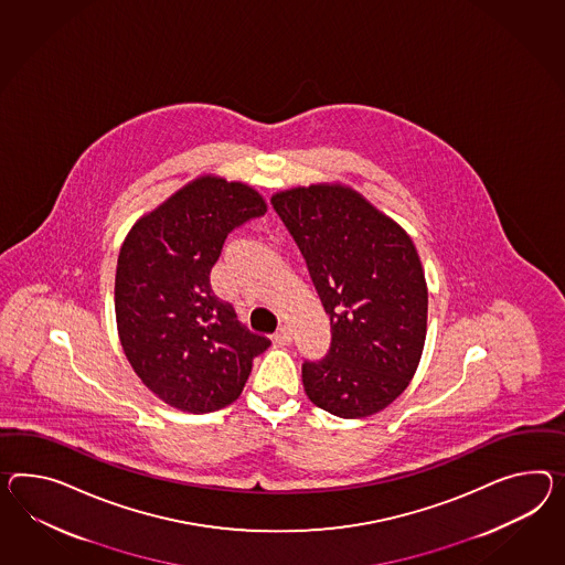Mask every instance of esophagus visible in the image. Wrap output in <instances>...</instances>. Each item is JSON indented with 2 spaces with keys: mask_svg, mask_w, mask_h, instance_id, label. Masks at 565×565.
I'll use <instances>...</instances> for the list:
<instances>
[{
  "mask_svg": "<svg viewBox=\"0 0 565 565\" xmlns=\"http://www.w3.org/2000/svg\"><path fill=\"white\" fill-rule=\"evenodd\" d=\"M290 340H292V335H290L289 328L280 326V328L275 332L276 344H278V347H287V344H290Z\"/></svg>",
  "mask_w": 565,
  "mask_h": 565,
  "instance_id": "1",
  "label": "esophagus"
}]
</instances>
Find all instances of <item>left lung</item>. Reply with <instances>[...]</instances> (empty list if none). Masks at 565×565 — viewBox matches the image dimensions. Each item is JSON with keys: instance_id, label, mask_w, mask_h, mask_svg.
<instances>
[{"instance_id": "obj_1", "label": "left lung", "mask_w": 565, "mask_h": 565, "mask_svg": "<svg viewBox=\"0 0 565 565\" xmlns=\"http://www.w3.org/2000/svg\"><path fill=\"white\" fill-rule=\"evenodd\" d=\"M321 305L332 344L303 362L313 404L340 418H366L397 399L418 369L428 289L409 235L342 184H311L273 196Z\"/></svg>"}]
</instances>
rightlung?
Here are the masks:
<instances>
[{"instance_id":"1","label":"right lung","mask_w":565,"mask_h":565,"mask_svg":"<svg viewBox=\"0 0 565 565\" xmlns=\"http://www.w3.org/2000/svg\"><path fill=\"white\" fill-rule=\"evenodd\" d=\"M266 203L242 182L203 175L130 230L118 254L116 326L132 371L190 414L233 404L270 340L239 323L211 289L227 235Z\"/></svg>"}]
</instances>
